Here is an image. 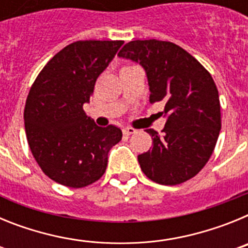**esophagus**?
<instances>
[{"label":"esophagus","mask_w":248,"mask_h":248,"mask_svg":"<svg viewBox=\"0 0 248 248\" xmlns=\"http://www.w3.org/2000/svg\"><path fill=\"white\" fill-rule=\"evenodd\" d=\"M123 133H124L125 135H131V134H135L137 130H135L134 128H124L123 129Z\"/></svg>","instance_id":"34e87169"}]
</instances>
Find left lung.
Wrapping results in <instances>:
<instances>
[{"mask_svg": "<svg viewBox=\"0 0 248 248\" xmlns=\"http://www.w3.org/2000/svg\"><path fill=\"white\" fill-rule=\"evenodd\" d=\"M118 56L144 68L149 102L165 104L164 135L146 129L153 148L138 155L140 168L161 185L190 180L209 161L221 130L220 98L211 74L185 49L166 41H131Z\"/></svg>", "mask_w": 248, "mask_h": 248, "instance_id": "left-lung-1", "label": "left lung"}]
</instances>
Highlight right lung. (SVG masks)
Wrapping results in <instances>:
<instances>
[{
	"label": "right lung",
	"instance_id": "add662e5",
	"mask_svg": "<svg viewBox=\"0 0 248 248\" xmlns=\"http://www.w3.org/2000/svg\"><path fill=\"white\" fill-rule=\"evenodd\" d=\"M123 41H78L59 50L31 87L25 107L28 145L39 168L56 183L84 187L99 180L110 149L122 140L118 126H98L87 117L95 80Z\"/></svg>",
	"mask_w": 248,
	"mask_h": 248
}]
</instances>
